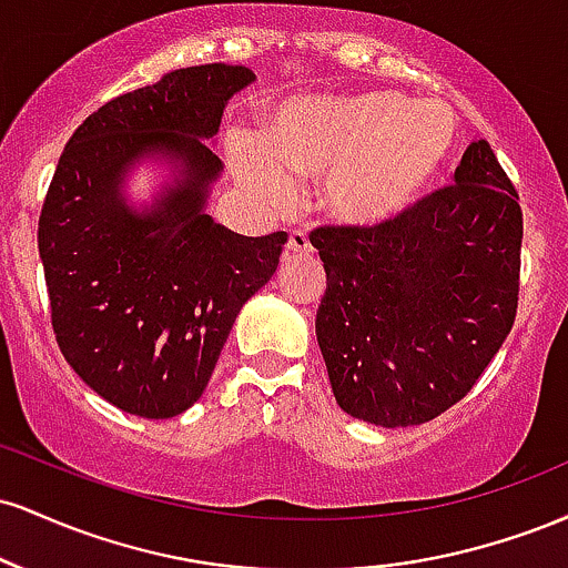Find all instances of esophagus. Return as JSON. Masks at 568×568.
Wrapping results in <instances>:
<instances>
[{
    "label": "esophagus",
    "mask_w": 568,
    "mask_h": 568,
    "mask_svg": "<svg viewBox=\"0 0 568 568\" xmlns=\"http://www.w3.org/2000/svg\"><path fill=\"white\" fill-rule=\"evenodd\" d=\"M312 251V243L310 237H306V232L296 230L288 234V245H285V256H304V253Z\"/></svg>",
    "instance_id": "1"
}]
</instances>
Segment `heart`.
<instances>
[{
    "label": "heart",
    "instance_id": "heart-1",
    "mask_svg": "<svg viewBox=\"0 0 568 568\" xmlns=\"http://www.w3.org/2000/svg\"><path fill=\"white\" fill-rule=\"evenodd\" d=\"M459 125L446 103H414L395 90L315 98L280 109L258 139L232 143L240 181L280 202L288 179L325 181L323 207L347 226H382L433 186Z\"/></svg>",
    "mask_w": 568,
    "mask_h": 568
}]
</instances>
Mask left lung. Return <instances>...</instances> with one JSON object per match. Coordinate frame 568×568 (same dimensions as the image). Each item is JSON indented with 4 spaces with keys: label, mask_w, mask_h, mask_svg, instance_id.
<instances>
[{
    "label": "left lung",
    "mask_w": 568,
    "mask_h": 568,
    "mask_svg": "<svg viewBox=\"0 0 568 568\" xmlns=\"http://www.w3.org/2000/svg\"><path fill=\"white\" fill-rule=\"evenodd\" d=\"M310 240L328 277L315 331L338 406L410 427L470 393L515 323L524 240L518 192L486 141L467 146L454 186L397 219Z\"/></svg>",
    "instance_id": "obj_1"
}]
</instances>
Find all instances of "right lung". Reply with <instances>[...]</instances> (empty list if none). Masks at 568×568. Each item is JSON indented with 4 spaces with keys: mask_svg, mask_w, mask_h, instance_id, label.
Instances as JSON below:
<instances>
[{
    "mask_svg": "<svg viewBox=\"0 0 568 568\" xmlns=\"http://www.w3.org/2000/svg\"><path fill=\"white\" fill-rule=\"evenodd\" d=\"M256 80L230 63L175 69L74 130L39 213L55 342L103 400L171 419L200 400L243 304L275 275L285 232L243 237L205 213L226 101ZM143 153L182 168L149 212L121 181Z\"/></svg>",
    "mask_w": 568,
    "mask_h": 568,
    "instance_id": "right-lung-1",
    "label": "right lung"
}]
</instances>
